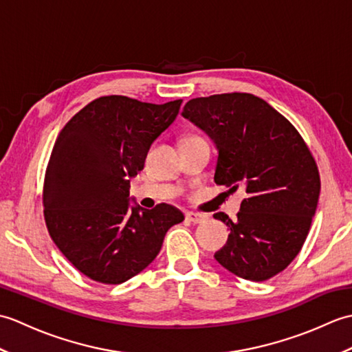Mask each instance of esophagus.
I'll return each mask as SVG.
<instances>
[{"instance_id":"obj_1","label":"esophagus","mask_w":352,"mask_h":352,"mask_svg":"<svg viewBox=\"0 0 352 352\" xmlns=\"http://www.w3.org/2000/svg\"><path fill=\"white\" fill-rule=\"evenodd\" d=\"M186 219L192 223H201L204 219L206 216L204 214H199V213H193V212H188L186 213Z\"/></svg>"}]
</instances>
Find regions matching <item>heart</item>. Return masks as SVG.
I'll return each instance as SVG.
<instances>
[{
  "instance_id": "b5f03b06",
  "label": "heart",
  "mask_w": 352,
  "mask_h": 352,
  "mask_svg": "<svg viewBox=\"0 0 352 352\" xmlns=\"http://www.w3.org/2000/svg\"><path fill=\"white\" fill-rule=\"evenodd\" d=\"M190 139H195V138H190Z\"/></svg>"
}]
</instances>
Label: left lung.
<instances>
[{
	"instance_id": "8db88e82",
	"label": "left lung",
	"mask_w": 352,
	"mask_h": 352,
	"mask_svg": "<svg viewBox=\"0 0 352 352\" xmlns=\"http://www.w3.org/2000/svg\"><path fill=\"white\" fill-rule=\"evenodd\" d=\"M218 149L216 184L246 193L214 258L241 278L265 281L301 251L315 216L320 178L300 133L272 106L251 94L193 98L183 109Z\"/></svg>"
}]
</instances>
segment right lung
<instances>
[{
    "mask_svg": "<svg viewBox=\"0 0 352 352\" xmlns=\"http://www.w3.org/2000/svg\"><path fill=\"white\" fill-rule=\"evenodd\" d=\"M182 102L101 96L58 134L45 174V222L57 248L89 278L130 280L157 257L166 231L184 219L169 204L146 210L130 203V180Z\"/></svg>",
    "mask_w": 352,
    "mask_h": 352,
    "instance_id": "add662e5",
    "label": "right lung"
}]
</instances>
